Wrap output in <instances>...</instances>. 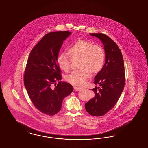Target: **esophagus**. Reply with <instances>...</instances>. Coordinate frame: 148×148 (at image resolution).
<instances>
[{
    "label": "esophagus",
    "instance_id": "obj_1",
    "mask_svg": "<svg viewBox=\"0 0 148 148\" xmlns=\"http://www.w3.org/2000/svg\"><path fill=\"white\" fill-rule=\"evenodd\" d=\"M82 88H80V87H74V91H79V90H81Z\"/></svg>",
    "mask_w": 148,
    "mask_h": 148
}]
</instances>
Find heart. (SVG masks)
Segmentation results:
<instances>
[{
	"mask_svg": "<svg viewBox=\"0 0 148 148\" xmlns=\"http://www.w3.org/2000/svg\"><path fill=\"white\" fill-rule=\"evenodd\" d=\"M68 53L69 55L65 53L58 54L57 62L63 71L68 72L71 69V59L80 60L79 66L80 70L74 71L66 77L68 82L75 86L85 85L91 74L95 75L99 73L105 62L103 48L88 40H75L68 48Z\"/></svg>",
	"mask_w": 148,
	"mask_h": 148,
	"instance_id": "heart-1",
	"label": "heart"
}]
</instances>
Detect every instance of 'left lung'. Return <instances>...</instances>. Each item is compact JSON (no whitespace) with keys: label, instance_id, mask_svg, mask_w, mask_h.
Wrapping results in <instances>:
<instances>
[{"label":"left lung","instance_id":"8db88e82","mask_svg":"<svg viewBox=\"0 0 148 148\" xmlns=\"http://www.w3.org/2000/svg\"><path fill=\"white\" fill-rule=\"evenodd\" d=\"M98 37L104 45L105 63L101 71L95 77V93L85 105L86 110L93 116H102L116 104L124 90L125 77L124 60L116 43L108 36L101 33L90 34Z\"/></svg>","mask_w":148,"mask_h":148}]
</instances>
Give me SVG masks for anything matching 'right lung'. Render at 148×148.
Listing matches in <instances>:
<instances>
[{
    "label": "right lung",
    "instance_id": "obj_1",
    "mask_svg": "<svg viewBox=\"0 0 148 148\" xmlns=\"http://www.w3.org/2000/svg\"><path fill=\"white\" fill-rule=\"evenodd\" d=\"M71 34H47L32 49L27 61L24 74L27 92L35 107L48 116L60 111L63 100L73 90L71 84L61 81V71L57 62L63 42Z\"/></svg>",
    "mask_w": 148,
    "mask_h": 148
}]
</instances>
